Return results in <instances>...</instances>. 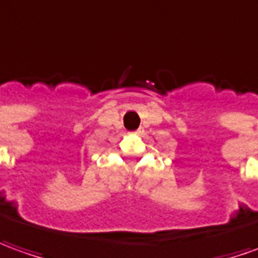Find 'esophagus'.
<instances>
[{"instance_id":"1","label":"esophagus","mask_w":258,"mask_h":258,"mask_svg":"<svg viewBox=\"0 0 258 258\" xmlns=\"http://www.w3.org/2000/svg\"><path fill=\"white\" fill-rule=\"evenodd\" d=\"M137 133H138V134H140V133H141V130H138V131H137Z\"/></svg>"}]
</instances>
